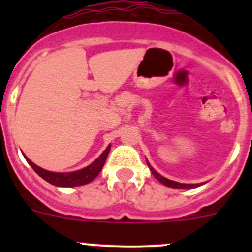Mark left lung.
Masks as SVG:
<instances>
[{
	"label": "left lung",
	"instance_id": "left-lung-1",
	"mask_svg": "<svg viewBox=\"0 0 252 252\" xmlns=\"http://www.w3.org/2000/svg\"><path fill=\"white\" fill-rule=\"evenodd\" d=\"M148 162V166L149 169H150L151 174L154 175V177L157 178L158 180H159L160 183L164 184V186L166 187H170V188H175V189H192V188H197V187L202 186V184H184V183H178V182H174V180H170V179H166L165 177H162V175H160L159 173H158L155 169L153 168V166L150 165V162Z\"/></svg>",
	"mask_w": 252,
	"mask_h": 252
}]
</instances>
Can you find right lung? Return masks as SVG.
<instances>
[{
	"instance_id": "right-lung-1",
	"label": "right lung",
	"mask_w": 252,
	"mask_h": 252,
	"mask_svg": "<svg viewBox=\"0 0 252 252\" xmlns=\"http://www.w3.org/2000/svg\"><path fill=\"white\" fill-rule=\"evenodd\" d=\"M111 145L106 148V150L99 155L92 164H90L86 168L81 169L77 171H69V173H55V171H49L45 169L40 168L36 164L31 161L28 157H25L26 161L31 165V168L34 169L35 173L37 175L46 180L48 183L53 184L55 187H78V186H84V184L91 183L97 175L99 174V171L102 170L104 165V161L107 159V155L110 153Z\"/></svg>"
}]
</instances>
